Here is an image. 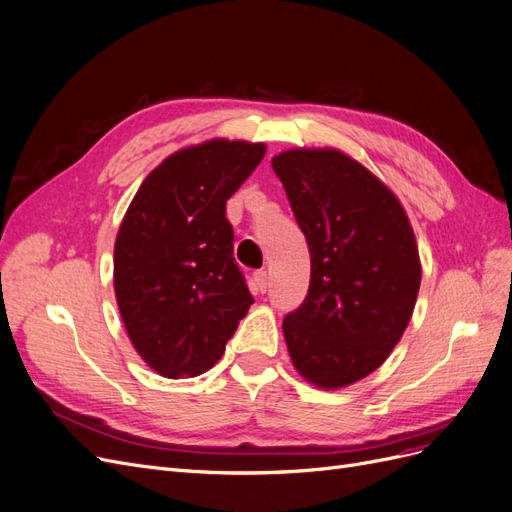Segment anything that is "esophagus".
Returning a JSON list of instances; mask_svg holds the SVG:
<instances>
[{"label": "esophagus", "mask_w": 512, "mask_h": 512, "mask_svg": "<svg viewBox=\"0 0 512 512\" xmlns=\"http://www.w3.org/2000/svg\"><path fill=\"white\" fill-rule=\"evenodd\" d=\"M254 284H256L258 292H267V288H269V275H267V271L254 273Z\"/></svg>", "instance_id": "esophagus-1"}]
</instances>
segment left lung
I'll return each mask as SVG.
<instances>
[{
  "mask_svg": "<svg viewBox=\"0 0 512 512\" xmlns=\"http://www.w3.org/2000/svg\"><path fill=\"white\" fill-rule=\"evenodd\" d=\"M312 275L284 318L292 365L320 389L376 371L404 335L421 286V260L397 196L337 149H290L271 160Z\"/></svg>",
  "mask_w": 512,
  "mask_h": 512,
  "instance_id": "1",
  "label": "left lung"
}]
</instances>
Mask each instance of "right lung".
<instances>
[{
    "label": "right lung",
    "mask_w": 512,
    "mask_h": 512,
    "mask_svg": "<svg viewBox=\"0 0 512 512\" xmlns=\"http://www.w3.org/2000/svg\"><path fill=\"white\" fill-rule=\"evenodd\" d=\"M262 143L181 149L141 183L115 241V297L130 342L164 378L205 374L254 297L232 256L226 200L265 158Z\"/></svg>",
    "instance_id": "1"
}]
</instances>
